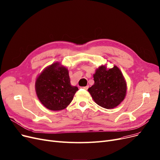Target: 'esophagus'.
Returning <instances> with one entry per match:
<instances>
[{
	"instance_id": "1",
	"label": "esophagus",
	"mask_w": 160,
	"mask_h": 160,
	"mask_svg": "<svg viewBox=\"0 0 160 160\" xmlns=\"http://www.w3.org/2000/svg\"><path fill=\"white\" fill-rule=\"evenodd\" d=\"M88 88H89V86H84V87H82V89H85V90H87V89H88Z\"/></svg>"
}]
</instances>
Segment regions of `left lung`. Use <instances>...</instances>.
<instances>
[{"mask_svg": "<svg viewBox=\"0 0 160 160\" xmlns=\"http://www.w3.org/2000/svg\"><path fill=\"white\" fill-rule=\"evenodd\" d=\"M94 84L88 92L94 101L100 107L112 109L123 101L127 92V84L120 68L114 65L107 68L101 65L93 74Z\"/></svg>", "mask_w": 160, "mask_h": 160, "instance_id": "8db88e82", "label": "left lung"}]
</instances>
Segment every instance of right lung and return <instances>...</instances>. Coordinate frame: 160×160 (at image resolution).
Returning <instances> with one entry per match:
<instances>
[{
	"label": "right lung",
	"instance_id": "1",
	"mask_svg": "<svg viewBox=\"0 0 160 160\" xmlns=\"http://www.w3.org/2000/svg\"><path fill=\"white\" fill-rule=\"evenodd\" d=\"M35 90L39 101L46 108L58 111L69 105L78 88L71 84L68 69L55 62L38 76Z\"/></svg>",
	"mask_w": 160,
	"mask_h": 160
}]
</instances>
